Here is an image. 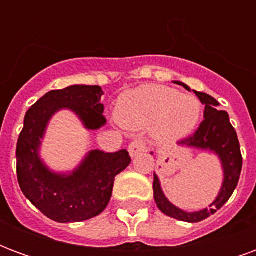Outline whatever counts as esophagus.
<instances>
[{
  "mask_svg": "<svg viewBox=\"0 0 256 256\" xmlns=\"http://www.w3.org/2000/svg\"><path fill=\"white\" fill-rule=\"evenodd\" d=\"M148 150V146L145 144L142 140H136L132 144L128 145V152H130V156L134 158V156H138L141 154H144Z\"/></svg>",
  "mask_w": 256,
  "mask_h": 256,
  "instance_id": "34e87169",
  "label": "esophagus"
}]
</instances>
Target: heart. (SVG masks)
Instances as JSON below:
<instances>
[{
  "label": "heart",
  "mask_w": 256,
  "mask_h": 256,
  "mask_svg": "<svg viewBox=\"0 0 256 256\" xmlns=\"http://www.w3.org/2000/svg\"><path fill=\"white\" fill-rule=\"evenodd\" d=\"M202 106L196 97L162 84H144L119 98L116 119L122 126L141 130L150 126L158 140L184 138L196 128Z\"/></svg>",
  "instance_id": "heart-1"
}]
</instances>
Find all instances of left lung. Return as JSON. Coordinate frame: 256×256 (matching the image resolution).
Returning <instances> with one entry per match:
<instances>
[{
  "label": "left lung",
  "instance_id": "left-lung-1",
  "mask_svg": "<svg viewBox=\"0 0 256 256\" xmlns=\"http://www.w3.org/2000/svg\"><path fill=\"white\" fill-rule=\"evenodd\" d=\"M185 88L189 89L188 86H185ZM194 93L198 97V100L206 106L204 119L203 122L200 123L198 130L194 132V134L181 140L178 144L193 146V148H198V150H212L214 154L220 156L224 174H225L224 185L220 188V194L215 198L214 203L210 206L208 210L204 208L198 212H186V211H182L181 208L172 206L167 200L160 188L159 178L156 177V174L154 177V198H155L159 210L163 214L168 215L172 218L184 220V222H192V224L200 222V220L208 218L210 215L215 214L230 198L237 184H238L242 167L240 142L237 138L236 130L229 120L228 112L218 110L220 102L215 100L214 97L202 93V92H194Z\"/></svg>",
  "mask_w": 256,
  "mask_h": 256
}]
</instances>
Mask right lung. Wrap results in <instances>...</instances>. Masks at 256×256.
I'll return each instance as SVG.
<instances>
[{
	"label": "right lung",
	"instance_id": "obj_1",
	"mask_svg": "<svg viewBox=\"0 0 256 256\" xmlns=\"http://www.w3.org/2000/svg\"><path fill=\"white\" fill-rule=\"evenodd\" d=\"M100 86L74 84L52 90L27 111L16 146V172L20 189L42 214L52 220L82 222L101 214L110 203L114 181L130 164L126 150L115 154L92 150L71 174H56L40 159L38 150L49 119L60 110L74 111L84 128L106 124Z\"/></svg>",
	"mask_w": 256,
	"mask_h": 256
}]
</instances>
